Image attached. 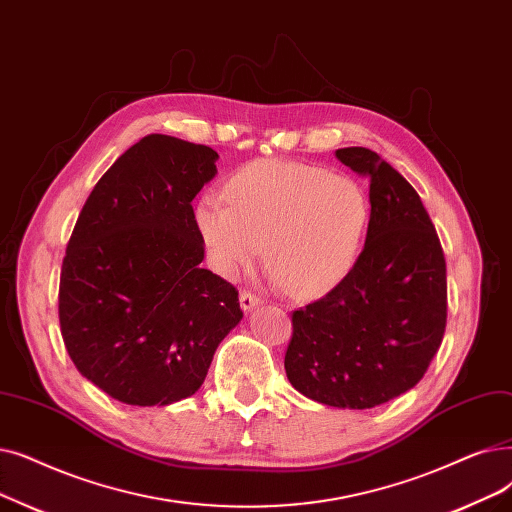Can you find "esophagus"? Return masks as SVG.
Returning <instances> with one entry per match:
<instances>
[{
    "mask_svg": "<svg viewBox=\"0 0 512 512\" xmlns=\"http://www.w3.org/2000/svg\"><path fill=\"white\" fill-rule=\"evenodd\" d=\"M261 303V297L259 295H255V293H251V291H242L240 293V307L244 309V311H251L253 307H257Z\"/></svg>",
    "mask_w": 512,
    "mask_h": 512,
    "instance_id": "esophagus-1",
    "label": "esophagus"
}]
</instances>
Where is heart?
Masks as SVG:
<instances>
[{
    "instance_id": "b5f03b06",
    "label": "heart",
    "mask_w": 512,
    "mask_h": 512,
    "mask_svg": "<svg viewBox=\"0 0 512 512\" xmlns=\"http://www.w3.org/2000/svg\"><path fill=\"white\" fill-rule=\"evenodd\" d=\"M226 198L205 194L194 219L217 268L236 276L265 244V263L297 297H320L353 268L370 219L364 188L322 167L255 161L236 171Z\"/></svg>"
}]
</instances>
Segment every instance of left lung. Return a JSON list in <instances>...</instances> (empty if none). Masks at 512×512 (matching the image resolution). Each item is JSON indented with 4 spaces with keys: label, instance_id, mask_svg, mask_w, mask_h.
<instances>
[{
    "label": "left lung",
    "instance_id": "8db88e82",
    "mask_svg": "<svg viewBox=\"0 0 512 512\" xmlns=\"http://www.w3.org/2000/svg\"><path fill=\"white\" fill-rule=\"evenodd\" d=\"M337 159L370 180L366 244L330 293L293 311L284 370L314 402L366 410L425 376L446 332V257L402 173L362 146Z\"/></svg>",
    "mask_w": 512,
    "mask_h": 512
}]
</instances>
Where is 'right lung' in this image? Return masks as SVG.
Listing matches in <instances>:
<instances>
[{"label": "right lung", "instance_id": "right-lung-1", "mask_svg": "<svg viewBox=\"0 0 512 512\" xmlns=\"http://www.w3.org/2000/svg\"><path fill=\"white\" fill-rule=\"evenodd\" d=\"M217 152L163 133L125 150L94 186L66 244L58 318L75 368L129 406H169L201 389L240 322L238 291L201 268L192 198Z\"/></svg>", "mask_w": 512, "mask_h": 512}]
</instances>
